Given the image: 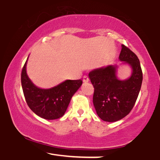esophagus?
<instances>
[{"instance_id":"1","label":"esophagus","mask_w":160,"mask_h":160,"mask_svg":"<svg viewBox=\"0 0 160 160\" xmlns=\"http://www.w3.org/2000/svg\"><path fill=\"white\" fill-rule=\"evenodd\" d=\"M89 82V78H88V76H84V77H83V82L87 83V82Z\"/></svg>"}]
</instances>
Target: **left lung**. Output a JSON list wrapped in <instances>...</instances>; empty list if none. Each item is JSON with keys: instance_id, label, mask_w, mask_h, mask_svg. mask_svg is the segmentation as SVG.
Instances as JSON below:
<instances>
[{"instance_id": "left-lung-1", "label": "left lung", "mask_w": 160, "mask_h": 160, "mask_svg": "<svg viewBox=\"0 0 160 160\" xmlns=\"http://www.w3.org/2000/svg\"><path fill=\"white\" fill-rule=\"evenodd\" d=\"M120 61L132 68V75L126 80L118 79L117 65H108L89 72L94 87L93 104L103 121L115 122L126 117L134 107L142 82V72L138 57L122 45Z\"/></svg>"}]
</instances>
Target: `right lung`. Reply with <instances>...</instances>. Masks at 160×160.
Instances as JSON below:
<instances>
[{
  "instance_id": "obj_1",
  "label": "right lung",
  "mask_w": 160,
  "mask_h": 160,
  "mask_svg": "<svg viewBox=\"0 0 160 160\" xmlns=\"http://www.w3.org/2000/svg\"><path fill=\"white\" fill-rule=\"evenodd\" d=\"M27 60L21 72L22 88L27 104L37 115L44 119L55 120L62 117L82 81L66 80L52 88H39L27 75Z\"/></svg>"
}]
</instances>
